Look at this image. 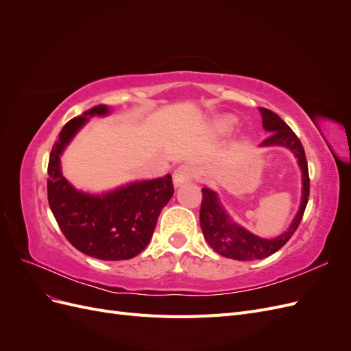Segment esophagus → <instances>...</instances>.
Instances as JSON below:
<instances>
[{"instance_id": "1", "label": "esophagus", "mask_w": 351, "mask_h": 351, "mask_svg": "<svg viewBox=\"0 0 351 351\" xmlns=\"http://www.w3.org/2000/svg\"><path fill=\"white\" fill-rule=\"evenodd\" d=\"M193 177H195V171H193L192 167H190V165L178 167L176 171H174V176H173L174 186L178 187V186H182V184H184L187 182H192Z\"/></svg>"}]
</instances>
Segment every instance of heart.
Segmentation results:
<instances>
[{
	"instance_id": "1",
	"label": "heart",
	"mask_w": 351,
	"mask_h": 351,
	"mask_svg": "<svg viewBox=\"0 0 351 351\" xmlns=\"http://www.w3.org/2000/svg\"><path fill=\"white\" fill-rule=\"evenodd\" d=\"M232 124H234V119H232V117H230V115H224V117H219V119L215 120L214 127H215L217 132L224 133V132H228L231 129Z\"/></svg>"
}]
</instances>
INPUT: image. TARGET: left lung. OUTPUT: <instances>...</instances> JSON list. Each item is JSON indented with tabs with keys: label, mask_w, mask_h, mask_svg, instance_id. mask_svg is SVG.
<instances>
[{
	"label": "left lung",
	"mask_w": 351,
	"mask_h": 351,
	"mask_svg": "<svg viewBox=\"0 0 351 351\" xmlns=\"http://www.w3.org/2000/svg\"><path fill=\"white\" fill-rule=\"evenodd\" d=\"M262 114L263 129L271 133L265 139L261 146H284L294 154L297 162L302 169L303 178V192L300 209L294 217L289 230L284 231L281 236L275 239H262L254 236L253 232L247 231L244 227L239 226L232 221L227 210L222 208L218 195L209 187L202 189V205H200V227L209 246L214 249L221 256L236 259V261H254L263 259L280 250L284 244L291 239L294 231L299 227L303 218L304 209L309 200V169H307V161L303 145L295 133L287 125L280 117L268 108H259Z\"/></svg>",
	"instance_id": "obj_1"
}]
</instances>
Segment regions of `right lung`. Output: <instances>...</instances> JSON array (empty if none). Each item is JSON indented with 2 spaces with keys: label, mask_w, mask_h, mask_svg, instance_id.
I'll return each instance as SVG.
<instances>
[{
  "label": "right lung",
  "mask_w": 351,
  "mask_h": 351,
  "mask_svg": "<svg viewBox=\"0 0 351 351\" xmlns=\"http://www.w3.org/2000/svg\"><path fill=\"white\" fill-rule=\"evenodd\" d=\"M108 112L107 105H97L62 127L49 155L48 202L62 234L77 250L101 261H125L147 246L174 187L169 174L102 195L84 193L67 182L60 165L62 151L89 117Z\"/></svg>",
  "instance_id": "add662e5"
}]
</instances>
